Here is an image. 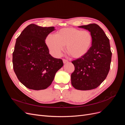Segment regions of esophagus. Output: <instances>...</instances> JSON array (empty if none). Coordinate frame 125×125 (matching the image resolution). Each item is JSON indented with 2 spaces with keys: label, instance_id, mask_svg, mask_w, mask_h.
<instances>
[{
  "label": "esophagus",
  "instance_id": "1",
  "mask_svg": "<svg viewBox=\"0 0 125 125\" xmlns=\"http://www.w3.org/2000/svg\"><path fill=\"white\" fill-rule=\"evenodd\" d=\"M62 61H63V63H67L68 62V60H67V59H63Z\"/></svg>",
  "mask_w": 125,
  "mask_h": 125
}]
</instances>
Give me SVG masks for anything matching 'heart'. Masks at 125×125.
I'll return each instance as SVG.
<instances>
[{
	"label": "heart",
	"instance_id": "1",
	"mask_svg": "<svg viewBox=\"0 0 125 125\" xmlns=\"http://www.w3.org/2000/svg\"><path fill=\"white\" fill-rule=\"evenodd\" d=\"M92 41V35L90 31L67 28L59 30L55 35H48L45 43L52 55L57 57L61 56L66 45L67 52L73 57L78 58L89 52Z\"/></svg>",
	"mask_w": 125,
	"mask_h": 125
}]
</instances>
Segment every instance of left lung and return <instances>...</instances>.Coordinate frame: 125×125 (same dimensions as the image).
Returning <instances> with one entry per match:
<instances>
[{"instance_id": "1", "label": "left lung", "mask_w": 125, "mask_h": 125, "mask_svg": "<svg viewBox=\"0 0 125 125\" xmlns=\"http://www.w3.org/2000/svg\"><path fill=\"white\" fill-rule=\"evenodd\" d=\"M79 28L88 30L93 41L89 52L72 62L74 71L71 75V84L75 89L90 90L96 88L106 78L112 59L109 40L99 25L95 23Z\"/></svg>"}]
</instances>
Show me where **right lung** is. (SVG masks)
I'll return each mask as SVG.
<instances>
[{
    "instance_id": "right-lung-1",
    "label": "right lung",
    "mask_w": 125,
    "mask_h": 125,
    "mask_svg": "<svg viewBox=\"0 0 125 125\" xmlns=\"http://www.w3.org/2000/svg\"><path fill=\"white\" fill-rule=\"evenodd\" d=\"M54 30L53 26L31 24L17 39L12 54L13 70L18 80L28 89L47 88L57 71L63 65L62 59L49 54L45 43L47 35Z\"/></svg>"
}]
</instances>
